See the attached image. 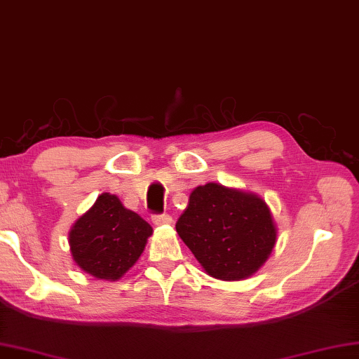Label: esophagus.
I'll list each match as a JSON object with an SVG mask.
<instances>
[{"label": "esophagus", "instance_id": "34e87169", "mask_svg": "<svg viewBox=\"0 0 359 359\" xmlns=\"http://www.w3.org/2000/svg\"><path fill=\"white\" fill-rule=\"evenodd\" d=\"M152 222L155 225H168V223L173 222V218H171L168 214H155L152 215Z\"/></svg>", "mask_w": 359, "mask_h": 359}]
</instances>
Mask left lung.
<instances>
[{"mask_svg":"<svg viewBox=\"0 0 359 359\" xmlns=\"http://www.w3.org/2000/svg\"><path fill=\"white\" fill-rule=\"evenodd\" d=\"M176 231L210 277L241 280L272 252L277 230L261 197L209 183L191 192Z\"/></svg>","mask_w":359,"mask_h":359,"instance_id":"1","label":"left lung"}]
</instances>
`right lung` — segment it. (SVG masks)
Wrapping results in <instances>:
<instances>
[{
    "label": "right lung",
    "mask_w": 359,
    "mask_h": 359,
    "mask_svg": "<svg viewBox=\"0 0 359 359\" xmlns=\"http://www.w3.org/2000/svg\"><path fill=\"white\" fill-rule=\"evenodd\" d=\"M152 226L103 192L71 228L69 246L77 266L95 278L118 280L141 256Z\"/></svg>",
    "instance_id": "right-lung-1"
}]
</instances>
